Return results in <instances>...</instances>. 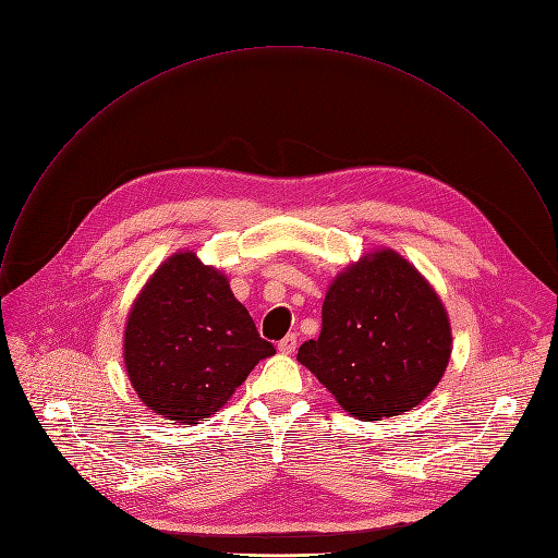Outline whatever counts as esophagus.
Segmentation results:
<instances>
[{
  "instance_id": "esophagus-1",
  "label": "esophagus",
  "mask_w": 558,
  "mask_h": 558,
  "mask_svg": "<svg viewBox=\"0 0 558 558\" xmlns=\"http://www.w3.org/2000/svg\"><path fill=\"white\" fill-rule=\"evenodd\" d=\"M277 350H279L281 354H286V356L294 354V350H296V333H288L286 339H281V341H279Z\"/></svg>"
}]
</instances>
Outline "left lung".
Wrapping results in <instances>:
<instances>
[{
    "label": "left lung",
    "instance_id": "left-lung-1",
    "mask_svg": "<svg viewBox=\"0 0 558 558\" xmlns=\"http://www.w3.org/2000/svg\"><path fill=\"white\" fill-rule=\"evenodd\" d=\"M316 341L296 361L354 417L372 422L417 407L449 367V312L422 272L376 248L333 277Z\"/></svg>",
    "mask_w": 558,
    "mask_h": 558
}]
</instances>
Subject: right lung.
Returning <instances> with one entry per match:
<instances>
[{
  "mask_svg": "<svg viewBox=\"0 0 558 558\" xmlns=\"http://www.w3.org/2000/svg\"><path fill=\"white\" fill-rule=\"evenodd\" d=\"M272 354L229 277L193 251L158 266L132 303L123 333L125 372L141 402L182 424L219 411Z\"/></svg>",
  "mask_w": 558,
  "mask_h": 558,
  "instance_id": "add662e5",
  "label": "right lung"
}]
</instances>
